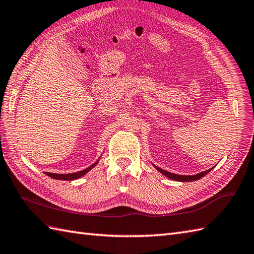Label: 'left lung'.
I'll return each mask as SVG.
<instances>
[{"label": "left lung", "instance_id": "left-lung-1", "mask_svg": "<svg viewBox=\"0 0 254 254\" xmlns=\"http://www.w3.org/2000/svg\"><path fill=\"white\" fill-rule=\"evenodd\" d=\"M157 168L158 171H160L161 174L165 175L166 177L170 178V179L172 180H176V181H181V182H188V181H195V180H198L201 179L202 177H204L206 174H208V172L212 170V169H208L206 171H203V172H199V174L197 175H194V176H180V175H176V174H171V172H168V171H165L163 169L158 168V167H156Z\"/></svg>", "mask_w": 254, "mask_h": 254}]
</instances>
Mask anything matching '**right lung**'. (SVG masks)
<instances>
[{
  "label": "right lung",
  "instance_id": "add662e5",
  "mask_svg": "<svg viewBox=\"0 0 254 254\" xmlns=\"http://www.w3.org/2000/svg\"><path fill=\"white\" fill-rule=\"evenodd\" d=\"M98 163V160L96 161L95 164H93L91 166H89L88 168H86L82 171H78V172H74V174H67V175H59V174H51V172H46L47 176H49L50 178H53V179H58V180H74V179H77V178L83 177L84 175L87 174V172L91 169L94 168V167Z\"/></svg>",
  "mask_w": 254,
  "mask_h": 254
}]
</instances>
